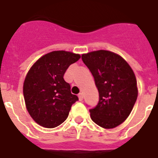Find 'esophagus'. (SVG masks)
I'll return each instance as SVG.
<instances>
[{
    "instance_id": "esophagus-1",
    "label": "esophagus",
    "mask_w": 158,
    "mask_h": 158,
    "mask_svg": "<svg viewBox=\"0 0 158 158\" xmlns=\"http://www.w3.org/2000/svg\"><path fill=\"white\" fill-rule=\"evenodd\" d=\"M78 96H79V101H82V100H83V94H82V93H79Z\"/></svg>"
}]
</instances>
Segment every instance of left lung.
Masks as SVG:
<instances>
[{
    "instance_id": "8db88e82",
    "label": "left lung",
    "mask_w": 158,
    "mask_h": 158,
    "mask_svg": "<svg viewBox=\"0 0 158 158\" xmlns=\"http://www.w3.org/2000/svg\"><path fill=\"white\" fill-rule=\"evenodd\" d=\"M99 91L97 105L89 110L91 120L99 126L113 128L126 120L137 99L134 72L120 55L97 50L82 55Z\"/></svg>"
}]
</instances>
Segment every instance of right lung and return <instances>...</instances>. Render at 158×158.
Returning a JSON list of instances; mask_svg holds the SVG:
<instances>
[{
    "label": "right lung",
    "instance_id": "1",
    "mask_svg": "<svg viewBox=\"0 0 158 158\" xmlns=\"http://www.w3.org/2000/svg\"><path fill=\"white\" fill-rule=\"evenodd\" d=\"M79 54L64 50L45 54L34 63L26 75L23 94L26 108L34 120L45 128H55L66 120L71 106L79 100L63 79L70 65Z\"/></svg>",
    "mask_w": 158,
    "mask_h": 158
}]
</instances>
